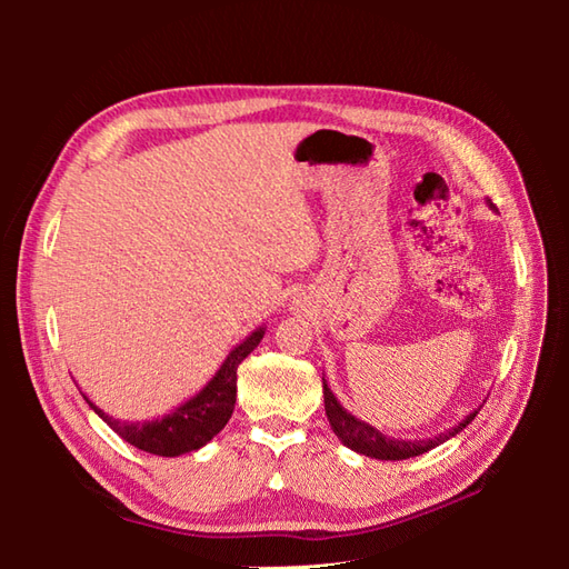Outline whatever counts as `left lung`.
<instances>
[{
    "mask_svg": "<svg viewBox=\"0 0 569 569\" xmlns=\"http://www.w3.org/2000/svg\"><path fill=\"white\" fill-rule=\"evenodd\" d=\"M322 393H325V413H328V420H330V426H332L337 438H340L349 447V450H355L359 455H367V457H373V459H408V457H418L422 452L432 450V447L442 445L445 440L455 438V435L462 432L469 426V422L475 420V416L479 413V410H475V413H469L452 430L440 432L438 438H428V440H393V438H389V435H383L377 428H371L369 422L355 418L352 413H347V410L342 408V403L337 401L335 393L330 391V386H328V381H325V379H322Z\"/></svg>",
    "mask_w": 569,
    "mask_h": 569,
    "instance_id": "obj_1",
    "label": "left lung"
}]
</instances>
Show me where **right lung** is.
Wrapping results in <instances>:
<instances>
[{"mask_svg": "<svg viewBox=\"0 0 569 569\" xmlns=\"http://www.w3.org/2000/svg\"><path fill=\"white\" fill-rule=\"evenodd\" d=\"M261 337L263 328L253 330L244 342L237 345L232 352L227 355L220 371L214 373L200 393L188 398L186 403H180L173 413H168L163 418L143 422H122L107 416L104 410L94 406L84 393L82 398L90 403L94 413L119 435V438L139 447L143 452L159 457H178L186 452H196L202 445H208L214 435L227 426V420L232 418L237 401V369L241 361L257 349Z\"/></svg>", "mask_w": 569, "mask_h": 569, "instance_id": "obj_1", "label": "right lung"}]
</instances>
